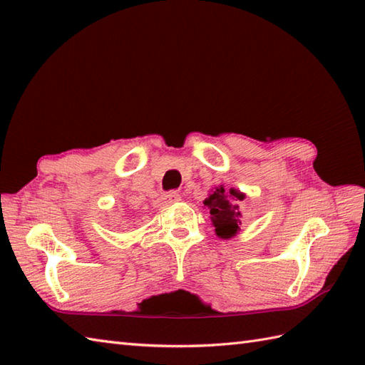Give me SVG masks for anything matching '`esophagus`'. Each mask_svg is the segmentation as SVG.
Returning <instances> with one entry per match:
<instances>
[{
    "instance_id": "34e87169",
    "label": "esophagus",
    "mask_w": 365,
    "mask_h": 365,
    "mask_svg": "<svg viewBox=\"0 0 365 365\" xmlns=\"http://www.w3.org/2000/svg\"><path fill=\"white\" fill-rule=\"evenodd\" d=\"M163 200H165V204H174L177 200H180V195H178L177 191H170L165 197H163Z\"/></svg>"
}]
</instances>
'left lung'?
Masks as SVG:
<instances>
[{"mask_svg":"<svg viewBox=\"0 0 365 365\" xmlns=\"http://www.w3.org/2000/svg\"><path fill=\"white\" fill-rule=\"evenodd\" d=\"M245 192L235 188L224 190L222 185L215 187L208 197H205L204 207L210 210V220L215 226V234L220 238L229 240L240 232V224H242L243 218L240 202L245 200Z\"/></svg>","mask_w":365,"mask_h":365,"instance_id":"left-lung-1","label":"left lung"}]
</instances>
